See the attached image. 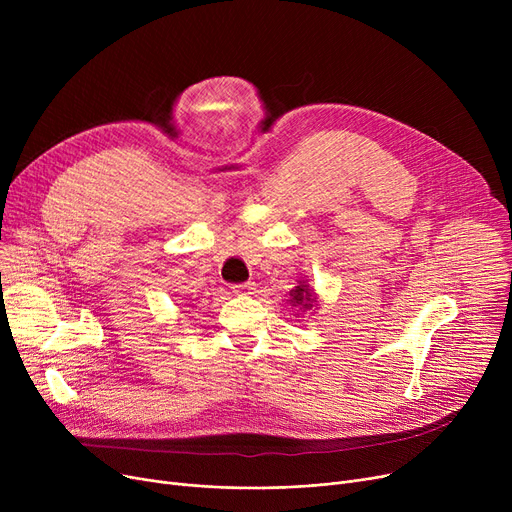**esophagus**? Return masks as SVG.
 <instances>
[{"label":"esophagus","instance_id":"esophagus-1","mask_svg":"<svg viewBox=\"0 0 512 512\" xmlns=\"http://www.w3.org/2000/svg\"><path fill=\"white\" fill-rule=\"evenodd\" d=\"M232 290H234L236 294H245V297H251V294H255V282L236 284V286H232Z\"/></svg>","mask_w":512,"mask_h":512}]
</instances>
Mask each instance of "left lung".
<instances>
[{
	"mask_svg": "<svg viewBox=\"0 0 512 512\" xmlns=\"http://www.w3.org/2000/svg\"><path fill=\"white\" fill-rule=\"evenodd\" d=\"M290 305L299 307V311H311L317 309V297L309 284V280H297V286L290 290ZM299 315V313H297Z\"/></svg>",
	"mask_w": 512,
	"mask_h": 512,
	"instance_id": "1",
	"label": "left lung"
}]
</instances>
